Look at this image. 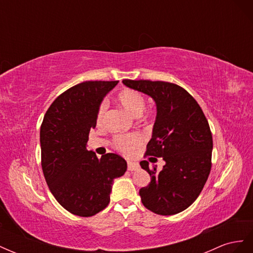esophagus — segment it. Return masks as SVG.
<instances>
[{
  "instance_id": "1",
  "label": "esophagus",
  "mask_w": 253,
  "mask_h": 253,
  "mask_svg": "<svg viewBox=\"0 0 253 253\" xmlns=\"http://www.w3.org/2000/svg\"><path fill=\"white\" fill-rule=\"evenodd\" d=\"M139 169V164L138 163H134V162H127V170L128 171H136Z\"/></svg>"
}]
</instances>
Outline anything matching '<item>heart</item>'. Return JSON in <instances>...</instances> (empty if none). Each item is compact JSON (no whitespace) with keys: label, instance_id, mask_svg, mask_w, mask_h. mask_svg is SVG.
Here are the masks:
<instances>
[{"label":"heart","instance_id":"b5f03b06","mask_svg":"<svg viewBox=\"0 0 253 253\" xmlns=\"http://www.w3.org/2000/svg\"><path fill=\"white\" fill-rule=\"evenodd\" d=\"M117 100L119 104L124 108L127 113L133 116L137 117L142 113L145 106V99L143 95L139 91L132 88L122 89L117 96ZM108 103L103 101L97 112V124L100 125L103 121ZM142 143V136L139 133H131V134H121L114 137L113 145L114 148L125 154H128L136 148H138Z\"/></svg>","mask_w":253,"mask_h":253}]
</instances>
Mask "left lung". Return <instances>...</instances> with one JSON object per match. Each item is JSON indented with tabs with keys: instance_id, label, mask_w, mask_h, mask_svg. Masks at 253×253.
I'll return each mask as SVG.
<instances>
[{
	"instance_id": "1",
	"label": "left lung",
	"mask_w": 253,
	"mask_h": 253,
	"mask_svg": "<svg viewBox=\"0 0 253 253\" xmlns=\"http://www.w3.org/2000/svg\"><path fill=\"white\" fill-rule=\"evenodd\" d=\"M126 86L154 99L157 114L145 156L153 163L163 157L162 171L140 162L151 182L139 190L145 208L160 215H173L192 205L201 194L211 170L212 134L195 99L177 84L128 80Z\"/></svg>"
}]
</instances>
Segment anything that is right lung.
<instances>
[{
	"mask_svg": "<svg viewBox=\"0 0 253 253\" xmlns=\"http://www.w3.org/2000/svg\"><path fill=\"white\" fill-rule=\"evenodd\" d=\"M118 81H85L65 90L51 103L40 129L45 180L57 202L75 215L88 217L110 203L114 179L126 171L121 156L97 158L86 144L105 95Z\"/></svg>",
	"mask_w": 253,
	"mask_h": 253,
	"instance_id": "add662e5",
	"label": "right lung"
}]
</instances>
